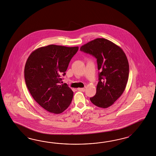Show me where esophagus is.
Segmentation results:
<instances>
[{
  "label": "esophagus",
  "mask_w": 156,
  "mask_h": 156,
  "mask_svg": "<svg viewBox=\"0 0 156 156\" xmlns=\"http://www.w3.org/2000/svg\"><path fill=\"white\" fill-rule=\"evenodd\" d=\"M77 90H79V91H81V92H84L85 88H77Z\"/></svg>",
  "instance_id": "1"
}]
</instances>
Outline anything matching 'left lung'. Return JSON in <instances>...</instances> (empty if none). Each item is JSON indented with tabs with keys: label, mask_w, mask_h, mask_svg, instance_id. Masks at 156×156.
I'll return each mask as SVG.
<instances>
[{
	"label": "left lung",
	"mask_w": 156,
	"mask_h": 156,
	"mask_svg": "<svg viewBox=\"0 0 156 156\" xmlns=\"http://www.w3.org/2000/svg\"><path fill=\"white\" fill-rule=\"evenodd\" d=\"M81 51L97 58L98 82L96 94L90 101L97 107L107 108L123 94L129 77V63L119 46L104 38H98L83 45Z\"/></svg>",
	"instance_id": "1"
}]
</instances>
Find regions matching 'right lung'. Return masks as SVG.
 <instances>
[{
  "label": "right lung",
  "instance_id": "right-lung-1",
  "mask_svg": "<svg viewBox=\"0 0 156 156\" xmlns=\"http://www.w3.org/2000/svg\"><path fill=\"white\" fill-rule=\"evenodd\" d=\"M78 49V47L49 45L36 49L27 58L26 84L32 98L46 111L59 114L71 104L73 91L67 84L60 83Z\"/></svg>",
  "mask_w": 156,
  "mask_h": 156
}]
</instances>
